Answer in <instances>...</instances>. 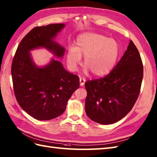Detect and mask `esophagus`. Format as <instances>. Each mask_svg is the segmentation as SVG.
I'll use <instances>...</instances> for the list:
<instances>
[{
    "label": "esophagus",
    "mask_w": 157,
    "mask_h": 157,
    "mask_svg": "<svg viewBox=\"0 0 157 157\" xmlns=\"http://www.w3.org/2000/svg\"><path fill=\"white\" fill-rule=\"evenodd\" d=\"M79 81H80V86H84L85 83V80L84 78H80Z\"/></svg>",
    "instance_id": "1"
}]
</instances>
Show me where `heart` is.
<instances>
[{
  "mask_svg": "<svg viewBox=\"0 0 157 157\" xmlns=\"http://www.w3.org/2000/svg\"><path fill=\"white\" fill-rule=\"evenodd\" d=\"M119 55V46L116 40L102 35L85 33L77 37L75 48H70L66 55L68 68L75 72L84 56V72L89 71L95 76L107 75L116 63Z\"/></svg>",
  "mask_w": 157,
  "mask_h": 157,
  "instance_id": "heart-1",
  "label": "heart"
}]
</instances>
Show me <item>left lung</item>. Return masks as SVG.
<instances>
[{
    "label": "left lung",
    "mask_w": 157,
    "mask_h": 157,
    "mask_svg": "<svg viewBox=\"0 0 157 157\" xmlns=\"http://www.w3.org/2000/svg\"><path fill=\"white\" fill-rule=\"evenodd\" d=\"M143 65L138 49L130 41L122 58L106 76L85 82V111L90 120L111 124L130 112L140 93Z\"/></svg>",
    "instance_id": "obj_1"
}]
</instances>
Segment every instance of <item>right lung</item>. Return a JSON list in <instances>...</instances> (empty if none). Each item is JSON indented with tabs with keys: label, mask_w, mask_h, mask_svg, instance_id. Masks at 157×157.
<instances>
[{
	"label": "right lung",
	"mask_w": 157,
	"mask_h": 157,
	"mask_svg": "<svg viewBox=\"0 0 157 157\" xmlns=\"http://www.w3.org/2000/svg\"><path fill=\"white\" fill-rule=\"evenodd\" d=\"M64 27V23L35 27L21 41L13 60L11 75L17 102L38 120H50L63 113L70 97L79 87L78 76L66 71L60 61L52 58L39 67L30 52L44 48L62 59L65 48L54 40Z\"/></svg>",
	"instance_id": "1"
}]
</instances>
